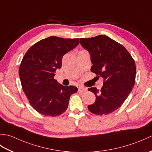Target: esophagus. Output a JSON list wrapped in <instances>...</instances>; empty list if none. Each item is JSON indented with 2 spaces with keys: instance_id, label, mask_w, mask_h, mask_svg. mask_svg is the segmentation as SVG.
Returning a JSON list of instances; mask_svg holds the SVG:
<instances>
[{
  "instance_id": "obj_1",
  "label": "esophagus",
  "mask_w": 152,
  "mask_h": 152,
  "mask_svg": "<svg viewBox=\"0 0 152 152\" xmlns=\"http://www.w3.org/2000/svg\"><path fill=\"white\" fill-rule=\"evenodd\" d=\"M78 91L86 92V91H87V88H83V87H80V88H78Z\"/></svg>"
}]
</instances>
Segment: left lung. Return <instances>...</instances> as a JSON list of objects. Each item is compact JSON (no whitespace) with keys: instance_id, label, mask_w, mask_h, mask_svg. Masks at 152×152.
<instances>
[{"instance_id":"8db88e82","label":"left lung","mask_w":152,"mask_h":152,"mask_svg":"<svg viewBox=\"0 0 152 152\" xmlns=\"http://www.w3.org/2000/svg\"><path fill=\"white\" fill-rule=\"evenodd\" d=\"M80 44L91 55V72L104 79L101 90L88 89L96 96L88 110L96 115L110 114L123 104L133 88L134 60L124 46L105 35L80 38Z\"/></svg>"}]
</instances>
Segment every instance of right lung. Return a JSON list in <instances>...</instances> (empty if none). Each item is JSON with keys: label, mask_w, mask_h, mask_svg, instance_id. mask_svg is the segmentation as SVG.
<instances>
[{"label": "right lung", "mask_w": 152, "mask_h": 152, "mask_svg": "<svg viewBox=\"0 0 152 152\" xmlns=\"http://www.w3.org/2000/svg\"><path fill=\"white\" fill-rule=\"evenodd\" d=\"M79 38L50 37L32 46L19 69L22 89L30 104L40 114L57 116L66 110L75 86H63L54 79L64 54L79 44Z\"/></svg>", "instance_id": "obj_1"}]
</instances>
